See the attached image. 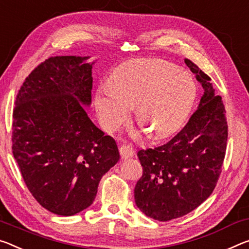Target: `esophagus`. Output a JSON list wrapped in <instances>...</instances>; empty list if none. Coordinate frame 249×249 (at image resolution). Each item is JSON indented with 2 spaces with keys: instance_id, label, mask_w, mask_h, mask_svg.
I'll return each instance as SVG.
<instances>
[{
  "instance_id": "esophagus-1",
  "label": "esophagus",
  "mask_w": 249,
  "mask_h": 249,
  "mask_svg": "<svg viewBox=\"0 0 249 249\" xmlns=\"http://www.w3.org/2000/svg\"><path fill=\"white\" fill-rule=\"evenodd\" d=\"M120 154H121L122 159L126 160V159H129V157H133L135 152H134V148L131 145L124 144L120 147Z\"/></svg>"
}]
</instances>
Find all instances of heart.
<instances>
[{"instance_id":"obj_1","label":"heart","mask_w":249,"mask_h":249,"mask_svg":"<svg viewBox=\"0 0 249 249\" xmlns=\"http://www.w3.org/2000/svg\"><path fill=\"white\" fill-rule=\"evenodd\" d=\"M191 74L159 58L125 63L95 94V107L102 125L114 131L127 120L136 106L140 124L152 137L163 139L178 129L196 98Z\"/></svg>"}]
</instances>
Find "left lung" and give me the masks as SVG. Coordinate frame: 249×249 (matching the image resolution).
Returning <instances> with one entry per match:
<instances>
[{
	"label": "left lung",
	"instance_id": "8db88e82",
	"mask_svg": "<svg viewBox=\"0 0 249 249\" xmlns=\"http://www.w3.org/2000/svg\"><path fill=\"white\" fill-rule=\"evenodd\" d=\"M185 63L204 89L198 107L171 141L137 153L143 175L134 189L135 203L160 222L186 215L210 197L226 154L228 126L222 97L207 74L188 58Z\"/></svg>",
	"mask_w": 249,
	"mask_h": 249
}]
</instances>
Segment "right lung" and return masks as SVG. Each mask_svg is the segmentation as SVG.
<instances>
[{
	"mask_svg": "<svg viewBox=\"0 0 249 249\" xmlns=\"http://www.w3.org/2000/svg\"><path fill=\"white\" fill-rule=\"evenodd\" d=\"M89 57L54 56L19 89L13 109L12 152L37 203L56 215L90 206L98 183L120 160L113 137L85 112L92 102Z\"/></svg>",
	"mask_w": 249,
	"mask_h": 249,
	"instance_id": "right-lung-1",
	"label": "right lung"
}]
</instances>
